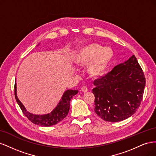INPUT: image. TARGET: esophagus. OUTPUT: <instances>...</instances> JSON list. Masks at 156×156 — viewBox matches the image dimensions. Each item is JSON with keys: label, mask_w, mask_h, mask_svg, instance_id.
<instances>
[{"label": "esophagus", "mask_w": 156, "mask_h": 156, "mask_svg": "<svg viewBox=\"0 0 156 156\" xmlns=\"http://www.w3.org/2000/svg\"><path fill=\"white\" fill-rule=\"evenodd\" d=\"M81 92H84V93H85V92H87V91H88V88H87V87H83L82 88H81Z\"/></svg>", "instance_id": "obj_1"}]
</instances>
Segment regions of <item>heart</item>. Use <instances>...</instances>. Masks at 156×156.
Instances as JSON below:
<instances>
[{"label": "heart", "mask_w": 156, "mask_h": 156, "mask_svg": "<svg viewBox=\"0 0 156 156\" xmlns=\"http://www.w3.org/2000/svg\"><path fill=\"white\" fill-rule=\"evenodd\" d=\"M113 57L114 51L111 48L92 44L80 49L74 56L73 62L79 67L91 62L88 68L89 74L92 77H100L104 73Z\"/></svg>", "instance_id": "b5f03b06"}]
</instances>
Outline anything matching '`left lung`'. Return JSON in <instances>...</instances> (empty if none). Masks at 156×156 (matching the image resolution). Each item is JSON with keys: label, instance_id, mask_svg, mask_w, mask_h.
I'll return each mask as SVG.
<instances>
[{"label": "left lung", "instance_id": "8db88e82", "mask_svg": "<svg viewBox=\"0 0 156 156\" xmlns=\"http://www.w3.org/2000/svg\"><path fill=\"white\" fill-rule=\"evenodd\" d=\"M145 83L143 71L133 55L94 81L95 112L103 120L111 122L130 117L140 105Z\"/></svg>", "mask_w": 156, "mask_h": 156}]
</instances>
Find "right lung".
Returning a JSON list of instances; mask_svg holds the SVG:
<instances>
[{"label": "right lung", "mask_w": 156, "mask_h": 156, "mask_svg": "<svg viewBox=\"0 0 156 156\" xmlns=\"http://www.w3.org/2000/svg\"><path fill=\"white\" fill-rule=\"evenodd\" d=\"M77 93L78 90H68L63 94L62 99L58 103L57 107H56L50 114L45 115H36L28 112L24 105L22 104V103L19 100L17 96L16 83L15 86H14V94H15L16 100L18 105H20L23 114L33 124L44 127L55 125L58 123L59 122L62 121L68 115L69 110V103L71 99L73 97V96L76 95Z\"/></svg>", "instance_id": "obj_1"}]
</instances>
